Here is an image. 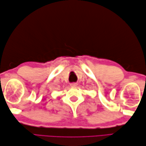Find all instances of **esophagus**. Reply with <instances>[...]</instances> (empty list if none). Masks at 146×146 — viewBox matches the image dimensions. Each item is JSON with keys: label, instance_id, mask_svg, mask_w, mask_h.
Returning a JSON list of instances; mask_svg holds the SVG:
<instances>
[{"label": "esophagus", "instance_id": "1", "mask_svg": "<svg viewBox=\"0 0 146 146\" xmlns=\"http://www.w3.org/2000/svg\"><path fill=\"white\" fill-rule=\"evenodd\" d=\"M77 85H78V84H77L76 83H72L70 84V86L71 87H76V86H77Z\"/></svg>", "mask_w": 146, "mask_h": 146}]
</instances>
